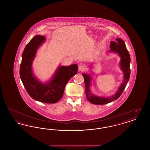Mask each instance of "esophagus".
I'll use <instances>...</instances> for the list:
<instances>
[{"instance_id":"34e87169","label":"esophagus","mask_w":150,"mask_h":150,"mask_svg":"<svg viewBox=\"0 0 150 150\" xmlns=\"http://www.w3.org/2000/svg\"><path fill=\"white\" fill-rule=\"evenodd\" d=\"M85 66L83 64H80L79 66V70L80 71H83L85 70Z\"/></svg>"}]
</instances>
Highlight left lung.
Segmentation results:
<instances>
[{"label": "left lung", "instance_id": "1", "mask_svg": "<svg viewBox=\"0 0 150 150\" xmlns=\"http://www.w3.org/2000/svg\"><path fill=\"white\" fill-rule=\"evenodd\" d=\"M110 48L111 51L117 53L121 57L120 66L121 70L124 72V80L115 95L108 98L102 97H100L94 95L91 92V91L89 89L91 81V76L88 75L83 74L82 75L84 77V80L85 82L86 98L90 102L94 105H105L112 101H114L115 100L118 99L119 97L121 96L124 90L125 89L130 78V57L128 50L127 49L125 44L121 39L117 38L116 39L115 41L111 42Z\"/></svg>", "mask_w": 150, "mask_h": 150}]
</instances>
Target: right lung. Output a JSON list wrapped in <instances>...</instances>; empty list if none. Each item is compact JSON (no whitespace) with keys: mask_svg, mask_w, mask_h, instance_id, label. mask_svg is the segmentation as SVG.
<instances>
[{"mask_svg":"<svg viewBox=\"0 0 150 150\" xmlns=\"http://www.w3.org/2000/svg\"><path fill=\"white\" fill-rule=\"evenodd\" d=\"M44 36L38 35L26 46L22 53L20 68L22 82L29 96L34 100L46 103H55L61 99L69 80L78 72V65L60 66L54 77L46 84L40 83L34 77L31 65L39 47L45 40Z\"/></svg>","mask_w":150,"mask_h":150,"instance_id":"1","label":"right lung"}]
</instances>
